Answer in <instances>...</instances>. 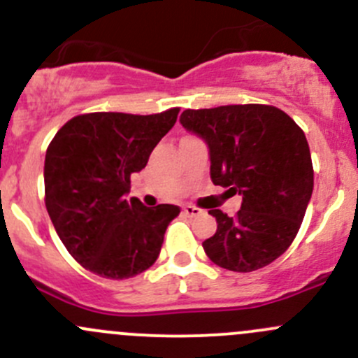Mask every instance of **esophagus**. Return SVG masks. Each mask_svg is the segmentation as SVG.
<instances>
[{
	"mask_svg": "<svg viewBox=\"0 0 358 358\" xmlns=\"http://www.w3.org/2000/svg\"><path fill=\"white\" fill-rule=\"evenodd\" d=\"M183 213H185L187 216H199V215H202V209L196 208V206H190V204H187L185 208H183Z\"/></svg>",
	"mask_w": 358,
	"mask_h": 358,
	"instance_id": "obj_1",
	"label": "esophagus"
}]
</instances>
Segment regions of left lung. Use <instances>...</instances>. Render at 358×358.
Returning <instances> with one entry per match:
<instances>
[{
    "label": "left lung",
    "instance_id": "8db88e82",
    "mask_svg": "<svg viewBox=\"0 0 358 358\" xmlns=\"http://www.w3.org/2000/svg\"><path fill=\"white\" fill-rule=\"evenodd\" d=\"M187 131L208 145L215 185L239 194L236 216L209 209L215 236L206 255L232 272H255L291 246L313 192V168L305 133L280 109L259 103L187 109Z\"/></svg>",
    "mask_w": 358,
    "mask_h": 358
}]
</instances>
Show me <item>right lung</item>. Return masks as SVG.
<instances>
[{
	"mask_svg": "<svg viewBox=\"0 0 358 358\" xmlns=\"http://www.w3.org/2000/svg\"><path fill=\"white\" fill-rule=\"evenodd\" d=\"M180 109L135 115H76L45 157V204L72 258L106 279H129L154 265L178 206L128 199L133 173L175 126Z\"/></svg>",
	"mask_w": 358,
	"mask_h": 358,
	"instance_id": "add662e5",
	"label": "right lung"
}]
</instances>
